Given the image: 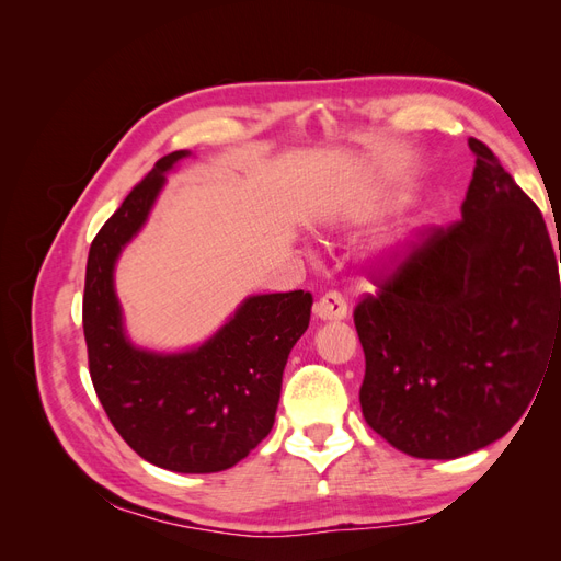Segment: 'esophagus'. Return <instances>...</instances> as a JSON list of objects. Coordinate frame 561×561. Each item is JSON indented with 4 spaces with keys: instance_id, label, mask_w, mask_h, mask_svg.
<instances>
[{
    "instance_id": "34e87169",
    "label": "esophagus",
    "mask_w": 561,
    "mask_h": 561,
    "mask_svg": "<svg viewBox=\"0 0 561 561\" xmlns=\"http://www.w3.org/2000/svg\"><path fill=\"white\" fill-rule=\"evenodd\" d=\"M316 313L320 320H344L348 316V304L342 293L330 290L316 304Z\"/></svg>"
}]
</instances>
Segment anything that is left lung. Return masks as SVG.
Returning a JSON list of instances; mask_svg holds the SVG:
<instances>
[{"mask_svg":"<svg viewBox=\"0 0 561 561\" xmlns=\"http://www.w3.org/2000/svg\"><path fill=\"white\" fill-rule=\"evenodd\" d=\"M468 147L461 219L423 233L353 311L363 416L416 458H458L503 437L561 353L546 219L494 151L474 138Z\"/></svg>","mask_w":561,"mask_h":561,"instance_id":"obj_1","label":"left lung"}]
</instances>
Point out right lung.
I'll list each match as a JSON object with an SVG mask.
<instances>
[{
  "label": "right lung",
  "instance_id": "1",
  "mask_svg": "<svg viewBox=\"0 0 561 561\" xmlns=\"http://www.w3.org/2000/svg\"><path fill=\"white\" fill-rule=\"evenodd\" d=\"M186 154L159 159L93 239L83 336L98 400L126 445L165 470L217 472L239 463L274 426L283 369L309 328L313 295L250 297L210 342L190 353L154 355L126 342L114 262L145 225L163 173Z\"/></svg>",
  "mask_w": 561,
  "mask_h": 561
}]
</instances>
